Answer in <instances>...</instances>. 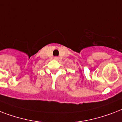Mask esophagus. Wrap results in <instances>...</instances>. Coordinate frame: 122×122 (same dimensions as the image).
<instances>
[{
  "instance_id": "34e87169",
  "label": "esophagus",
  "mask_w": 122,
  "mask_h": 122,
  "mask_svg": "<svg viewBox=\"0 0 122 122\" xmlns=\"http://www.w3.org/2000/svg\"><path fill=\"white\" fill-rule=\"evenodd\" d=\"M54 59L56 60V61H58V60H59V58L58 57H54Z\"/></svg>"
}]
</instances>
